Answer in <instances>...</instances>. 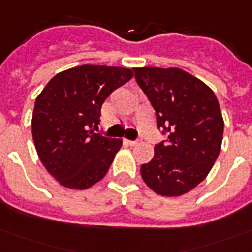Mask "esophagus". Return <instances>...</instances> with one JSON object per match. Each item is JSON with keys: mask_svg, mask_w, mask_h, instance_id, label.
Here are the masks:
<instances>
[{"mask_svg": "<svg viewBox=\"0 0 252 252\" xmlns=\"http://www.w3.org/2000/svg\"><path fill=\"white\" fill-rule=\"evenodd\" d=\"M126 141V144L130 145V146H134V145L138 144V141H131V139H125Z\"/></svg>", "mask_w": 252, "mask_h": 252, "instance_id": "esophagus-1", "label": "esophagus"}]
</instances>
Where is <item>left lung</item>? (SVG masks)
<instances>
[{"label": "left lung", "instance_id": "1", "mask_svg": "<svg viewBox=\"0 0 252 252\" xmlns=\"http://www.w3.org/2000/svg\"><path fill=\"white\" fill-rule=\"evenodd\" d=\"M135 80L156 110L168 138L141 166L145 184L176 197L192 190L214 166L221 149L224 121L214 91L180 68H134Z\"/></svg>", "mask_w": 252, "mask_h": 252}]
</instances>
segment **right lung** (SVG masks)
Instances as JSON below:
<instances>
[{
    "mask_svg": "<svg viewBox=\"0 0 252 252\" xmlns=\"http://www.w3.org/2000/svg\"><path fill=\"white\" fill-rule=\"evenodd\" d=\"M130 68L84 64L55 75L33 108L38 158L60 185L87 189L107 173L122 139L94 133L102 104L133 78Z\"/></svg>",
    "mask_w": 252,
    "mask_h": 252,
    "instance_id": "add662e5",
    "label": "right lung"
}]
</instances>
